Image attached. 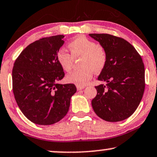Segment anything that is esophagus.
<instances>
[{"label":"esophagus","instance_id":"esophagus-1","mask_svg":"<svg viewBox=\"0 0 157 157\" xmlns=\"http://www.w3.org/2000/svg\"><path fill=\"white\" fill-rule=\"evenodd\" d=\"M85 86H81V85H77V90H81L84 89Z\"/></svg>","mask_w":157,"mask_h":157}]
</instances>
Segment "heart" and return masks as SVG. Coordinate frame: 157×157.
I'll list each match as a JSON object with an SVG mask.
<instances>
[{
    "mask_svg": "<svg viewBox=\"0 0 157 157\" xmlns=\"http://www.w3.org/2000/svg\"><path fill=\"white\" fill-rule=\"evenodd\" d=\"M71 54L64 49H60L57 54V60L64 71L69 72L74 64V59L80 58V68L67 75L69 82L84 86L90 80L93 71L101 72L107 62V52L103 46L85 36H78L68 44Z\"/></svg>",
    "mask_w": 157,
    "mask_h": 157,
    "instance_id": "1",
    "label": "heart"
}]
</instances>
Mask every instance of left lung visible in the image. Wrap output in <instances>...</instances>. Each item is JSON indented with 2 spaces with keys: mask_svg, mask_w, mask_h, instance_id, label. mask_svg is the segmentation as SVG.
I'll return each mask as SVG.
<instances>
[{
  "mask_svg": "<svg viewBox=\"0 0 157 157\" xmlns=\"http://www.w3.org/2000/svg\"><path fill=\"white\" fill-rule=\"evenodd\" d=\"M107 52V62L95 86L92 106L98 116L108 122L130 117L139 106L145 89V70L136 50L125 39L108 33H90Z\"/></svg>",
  "mask_w": 157,
  "mask_h": 157,
  "instance_id": "1",
  "label": "left lung"
}]
</instances>
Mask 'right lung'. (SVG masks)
<instances>
[{"label":"right lung","mask_w":157,"mask_h":157,"mask_svg":"<svg viewBox=\"0 0 157 157\" xmlns=\"http://www.w3.org/2000/svg\"><path fill=\"white\" fill-rule=\"evenodd\" d=\"M64 37L57 35L30 44L14 63V97L21 112L33 124L46 126L62 120L77 91L74 84L58 83L64 77L57 60Z\"/></svg>","instance_id":"right-lung-1"}]
</instances>
